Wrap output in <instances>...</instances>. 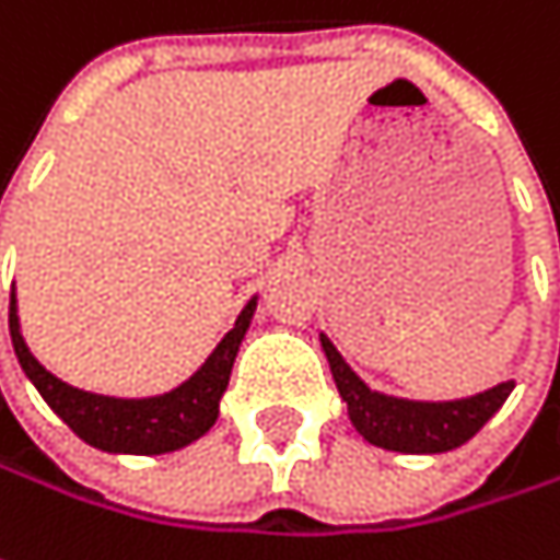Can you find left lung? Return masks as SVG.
Listing matches in <instances>:
<instances>
[{
  "instance_id": "left-lung-1",
  "label": "left lung",
  "mask_w": 560,
  "mask_h": 560,
  "mask_svg": "<svg viewBox=\"0 0 560 560\" xmlns=\"http://www.w3.org/2000/svg\"><path fill=\"white\" fill-rule=\"evenodd\" d=\"M320 346L327 352L332 382L339 387V397L346 400L352 427L365 442L387 452H404V455L452 452L481 430L513 390V382H500L462 400L390 397L382 390H372L346 365V359L336 352L327 332H320Z\"/></svg>"
}]
</instances>
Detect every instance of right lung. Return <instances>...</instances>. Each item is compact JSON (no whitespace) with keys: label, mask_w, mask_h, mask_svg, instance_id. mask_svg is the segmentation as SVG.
Segmentation results:
<instances>
[{"label":"right lung","mask_w":560,"mask_h":560,"mask_svg":"<svg viewBox=\"0 0 560 560\" xmlns=\"http://www.w3.org/2000/svg\"><path fill=\"white\" fill-rule=\"evenodd\" d=\"M253 314H256V298H249L233 330L218 342V349L205 359V365L188 382L156 397H105V394L79 390L73 384L50 375L31 355L22 336L15 284H12V304H9V332H12L19 365L25 369L31 384L40 390L47 407L77 432L82 442L102 452H115V455H163V452L185 448L188 442L201 439L214 427L221 413V397L228 390L233 359L249 330Z\"/></svg>","instance_id":"right-lung-1"}]
</instances>
